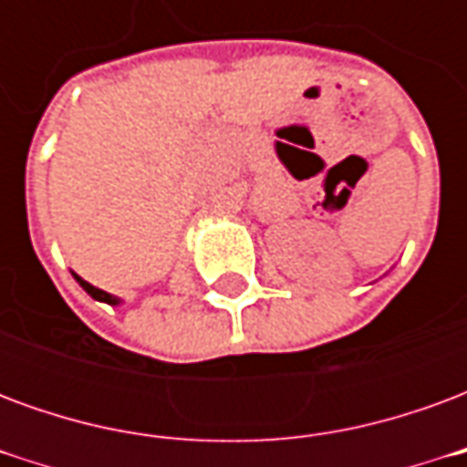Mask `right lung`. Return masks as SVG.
<instances>
[{"label":"right lung","instance_id":"1","mask_svg":"<svg viewBox=\"0 0 467 467\" xmlns=\"http://www.w3.org/2000/svg\"><path fill=\"white\" fill-rule=\"evenodd\" d=\"M75 277H77V275H75ZM77 283L82 285V287H85L87 293L92 295L95 300H102V303H109V305L117 303V297H112V295L105 293V290H99V287H95V285H89L87 280H82V277H77Z\"/></svg>","mask_w":467,"mask_h":467}]
</instances>
